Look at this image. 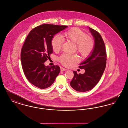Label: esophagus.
<instances>
[{
    "label": "esophagus",
    "instance_id": "1",
    "mask_svg": "<svg viewBox=\"0 0 128 128\" xmlns=\"http://www.w3.org/2000/svg\"><path fill=\"white\" fill-rule=\"evenodd\" d=\"M60 70H61V71H66V70H67V69H66V68H64L61 67V68H60Z\"/></svg>",
    "mask_w": 128,
    "mask_h": 128
}]
</instances>
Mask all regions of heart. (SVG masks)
<instances>
[{
	"label": "heart",
	"mask_w": 128,
	"mask_h": 128,
	"mask_svg": "<svg viewBox=\"0 0 128 128\" xmlns=\"http://www.w3.org/2000/svg\"><path fill=\"white\" fill-rule=\"evenodd\" d=\"M64 37L68 40L75 44L77 51L82 56L89 55L94 48V41L91 37L87 36L84 31L79 28H74L64 34ZM64 39L59 35H56L51 40L52 48L55 52L61 49ZM59 60L64 66L69 67L77 63L79 58L77 56L65 53L61 55Z\"/></svg>",
	"instance_id": "1"
}]
</instances>
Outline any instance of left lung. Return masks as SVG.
I'll return each mask as SVG.
<instances>
[{
    "instance_id": "1",
    "label": "left lung",
    "mask_w": 128,
    "mask_h": 128,
    "mask_svg": "<svg viewBox=\"0 0 128 128\" xmlns=\"http://www.w3.org/2000/svg\"><path fill=\"white\" fill-rule=\"evenodd\" d=\"M94 39V48L88 58L80 64L79 68L84 69V74L73 71L74 77L70 82L76 91L85 92L91 90L101 79L106 63V52L101 36L98 31L89 27Z\"/></svg>"
}]
</instances>
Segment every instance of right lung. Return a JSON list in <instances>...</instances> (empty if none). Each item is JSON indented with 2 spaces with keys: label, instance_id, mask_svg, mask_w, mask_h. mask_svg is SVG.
<instances>
[{
  "label": "right lung",
  "instance_id": "obj_1",
  "mask_svg": "<svg viewBox=\"0 0 128 128\" xmlns=\"http://www.w3.org/2000/svg\"><path fill=\"white\" fill-rule=\"evenodd\" d=\"M67 26L44 24L30 30L22 47V66L27 79L40 89L52 85L60 72L57 65L46 66L44 62L53 53L51 40L54 35Z\"/></svg>",
  "mask_w": 128,
  "mask_h": 128
}]
</instances>
